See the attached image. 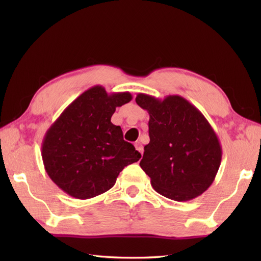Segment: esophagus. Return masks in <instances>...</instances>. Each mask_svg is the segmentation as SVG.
Segmentation results:
<instances>
[{
  "instance_id": "34e87169",
  "label": "esophagus",
  "mask_w": 261,
  "mask_h": 261,
  "mask_svg": "<svg viewBox=\"0 0 261 261\" xmlns=\"http://www.w3.org/2000/svg\"><path fill=\"white\" fill-rule=\"evenodd\" d=\"M135 146H136V149H137V150L139 151V152L142 154V153H143V146H142V143H141L140 141H137Z\"/></svg>"
}]
</instances>
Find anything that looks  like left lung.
<instances>
[{
    "label": "left lung",
    "instance_id": "left-lung-1",
    "mask_svg": "<svg viewBox=\"0 0 261 261\" xmlns=\"http://www.w3.org/2000/svg\"><path fill=\"white\" fill-rule=\"evenodd\" d=\"M136 102L149 113L150 142L140 167L153 190L177 202L190 201L212 185L222 148L205 116L179 95L159 99L139 93Z\"/></svg>",
    "mask_w": 261,
    "mask_h": 261
}]
</instances>
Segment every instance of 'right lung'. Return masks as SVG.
Returning <instances> with one entry per match:
<instances>
[{"label": "right lung", "instance_id": "right-lung-1", "mask_svg": "<svg viewBox=\"0 0 261 261\" xmlns=\"http://www.w3.org/2000/svg\"><path fill=\"white\" fill-rule=\"evenodd\" d=\"M129 92L108 94L93 86L71 102L47 130L41 156L48 176L71 197L87 199L115 184L125 166L141 158L111 122L115 109L129 103Z\"/></svg>", "mask_w": 261, "mask_h": 261}]
</instances>
